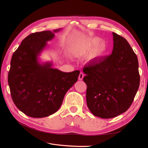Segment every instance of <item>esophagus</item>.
Here are the masks:
<instances>
[{
  "instance_id": "obj_1",
  "label": "esophagus",
  "mask_w": 148,
  "mask_h": 148,
  "mask_svg": "<svg viewBox=\"0 0 148 148\" xmlns=\"http://www.w3.org/2000/svg\"><path fill=\"white\" fill-rule=\"evenodd\" d=\"M83 77H84V74L83 73H82V72H81L79 75V77H78V79H79V80H82L83 79Z\"/></svg>"
}]
</instances>
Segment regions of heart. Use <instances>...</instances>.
Here are the masks:
<instances>
[{
	"label": "heart",
	"mask_w": 148,
	"mask_h": 148,
	"mask_svg": "<svg viewBox=\"0 0 148 148\" xmlns=\"http://www.w3.org/2000/svg\"><path fill=\"white\" fill-rule=\"evenodd\" d=\"M108 49L105 41L97 37H90L79 40L73 49L74 55L77 57L88 55V62H96L104 55Z\"/></svg>",
	"instance_id": "obj_1"
}]
</instances>
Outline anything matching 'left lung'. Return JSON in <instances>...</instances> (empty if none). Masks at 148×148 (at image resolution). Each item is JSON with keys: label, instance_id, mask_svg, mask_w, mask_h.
<instances>
[{"label": "left lung", "instance_id": "obj_1", "mask_svg": "<svg viewBox=\"0 0 148 148\" xmlns=\"http://www.w3.org/2000/svg\"><path fill=\"white\" fill-rule=\"evenodd\" d=\"M112 36L111 55L83 68L88 108L94 116L104 119L127 111L140 84L137 55L124 37L114 32Z\"/></svg>", "mask_w": 148, "mask_h": 148}]
</instances>
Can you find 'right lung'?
Here are the masks:
<instances>
[{"label":"right lung","instance_id":"right-lung-1","mask_svg":"<svg viewBox=\"0 0 148 148\" xmlns=\"http://www.w3.org/2000/svg\"><path fill=\"white\" fill-rule=\"evenodd\" d=\"M61 29L42 31L25 37L14 52L8 74L12 101L24 114L44 118L54 114L67 91L77 81L79 71L64 72L52 68V63L40 64L38 56Z\"/></svg>","mask_w":148,"mask_h":148}]
</instances>
